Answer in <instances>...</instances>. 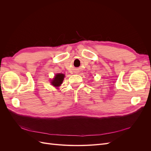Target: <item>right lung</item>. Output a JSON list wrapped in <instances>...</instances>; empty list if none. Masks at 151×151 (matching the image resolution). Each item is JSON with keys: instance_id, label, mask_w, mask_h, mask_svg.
I'll return each mask as SVG.
<instances>
[{"instance_id": "obj_1", "label": "right lung", "mask_w": 151, "mask_h": 151, "mask_svg": "<svg viewBox=\"0 0 151 151\" xmlns=\"http://www.w3.org/2000/svg\"><path fill=\"white\" fill-rule=\"evenodd\" d=\"M63 79H64V74H57L55 76V78L52 80L51 83L52 84L53 86L55 87L60 86L62 83Z\"/></svg>"}]
</instances>
